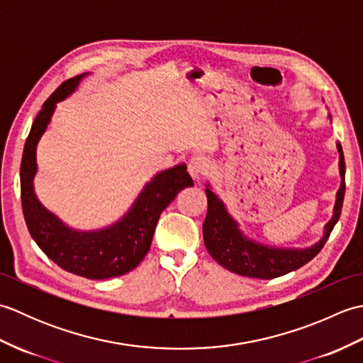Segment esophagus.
Wrapping results in <instances>:
<instances>
[{
  "label": "esophagus",
  "instance_id": "esophagus-1",
  "mask_svg": "<svg viewBox=\"0 0 363 363\" xmlns=\"http://www.w3.org/2000/svg\"><path fill=\"white\" fill-rule=\"evenodd\" d=\"M207 173V164L201 157H194L189 162V174L194 181H199Z\"/></svg>",
  "mask_w": 363,
  "mask_h": 363
}]
</instances>
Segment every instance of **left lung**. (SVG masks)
<instances>
[{
    "label": "left lung",
    "mask_w": 363,
    "mask_h": 363,
    "mask_svg": "<svg viewBox=\"0 0 363 363\" xmlns=\"http://www.w3.org/2000/svg\"><path fill=\"white\" fill-rule=\"evenodd\" d=\"M337 151L342 182L335 195L333 218L328 221L325 233L317 243L309 248H276L251 240L242 233L238 223L230 217L225 203L213 194L207 184V215L203 223V237L211 256L229 272L246 277H257V279H273L295 272L311 262L328 242L342 213L345 198V157L340 143H337Z\"/></svg>",
    "instance_id": "left-lung-1"
}]
</instances>
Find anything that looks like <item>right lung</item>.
Masks as SVG:
<instances>
[{
	"instance_id": "obj_1",
	"label": "right lung",
	"mask_w": 363,
	"mask_h": 363,
	"mask_svg": "<svg viewBox=\"0 0 363 363\" xmlns=\"http://www.w3.org/2000/svg\"><path fill=\"white\" fill-rule=\"evenodd\" d=\"M86 74L60 84L43 103L30 126L20 167L21 206L30 237L54 264L87 279H109L126 274L140 264L150 250L162 211L181 190L194 186V181L186 164L157 173L145 184L125 217L98 230H76L43 207L34 191L37 143L48 126L56 103L70 96Z\"/></svg>"
}]
</instances>
